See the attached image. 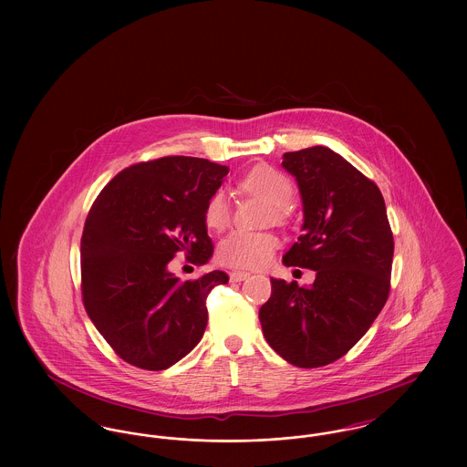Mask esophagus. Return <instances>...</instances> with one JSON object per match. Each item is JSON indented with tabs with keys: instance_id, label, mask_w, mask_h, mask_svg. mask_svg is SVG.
<instances>
[{
	"instance_id": "1",
	"label": "esophagus",
	"mask_w": 467,
	"mask_h": 467,
	"mask_svg": "<svg viewBox=\"0 0 467 467\" xmlns=\"http://www.w3.org/2000/svg\"><path fill=\"white\" fill-rule=\"evenodd\" d=\"M250 276V273H246V271H233L231 273V280L233 282H244Z\"/></svg>"
}]
</instances>
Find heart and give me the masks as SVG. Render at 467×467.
I'll return each mask as SVG.
<instances>
[{"label": "heart", "mask_w": 467, "mask_h": 467, "mask_svg": "<svg viewBox=\"0 0 467 467\" xmlns=\"http://www.w3.org/2000/svg\"><path fill=\"white\" fill-rule=\"evenodd\" d=\"M242 187L248 192L259 194L275 206L278 217H285L287 206L294 196V185L290 178L276 168L257 166L242 180ZM231 221V202L223 191L210 196L204 206V223L210 229L221 231ZM280 240L273 233H254L236 229L229 233L219 244V261L231 267L265 266L273 252L278 248Z\"/></svg>", "instance_id": "heart-1"}]
</instances>
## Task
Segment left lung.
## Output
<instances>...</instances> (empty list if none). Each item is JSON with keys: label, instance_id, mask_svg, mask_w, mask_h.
<instances>
[{"label": "left lung", "instance_id": "left-lung-1", "mask_svg": "<svg viewBox=\"0 0 467 467\" xmlns=\"http://www.w3.org/2000/svg\"><path fill=\"white\" fill-rule=\"evenodd\" d=\"M282 166L297 180L305 210L284 265L317 276L310 287L273 278L259 320L278 356L322 368L345 356L385 306L394 236L377 183L331 149L285 152Z\"/></svg>", "mask_w": 467, "mask_h": 467}]
</instances>
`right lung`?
<instances>
[{
  "label": "right lung",
  "instance_id": "1",
  "mask_svg": "<svg viewBox=\"0 0 467 467\" xmlns=\"http://www.w3.org/2000/svg\"><path fill=\"white\" fill-rule=\"evenodd\" d=\"M227 171L200 157H159L117 173L92 202L80 242L82 301L128 364L161 371L200 343L206 297L229 276L180 282L168 266L180 252L200 266L212 257L204 206Z\"/></svg>",
  "mask_w": 467,
  "mask_h": 467
}]
</instances>
